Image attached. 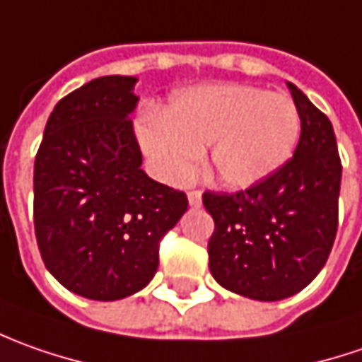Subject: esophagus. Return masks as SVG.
<instances>
[{
    "instance_id": "1",
    "label": "esophagus",
    "mask_w": 362,
    "mask_h": 362,
    "mask_svg": "<svg viewBox=\"0 0 362 362\" xmlns=\"http://www.w3.org/2000/svg\"><path fill=\"white\" fill-rule=\"evenodd\" d=\"M188 202H190V206L202 204V192L200 190H190L188 192Z\"/></svg>"
}]
</instances>
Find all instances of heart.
I'll return each instance as SVG.
<instances>
[{
    "label": "heart",
    "instance_id": "obj_1",
    "mask_svg": "<svg viewBox=\"0 0 362 362\" xmlns=\"http://www.w3.org/2000/svg\"><path fill=\"white\" fill-rule=\"evenodd\" d=\"M298 136L300 114L288 95L244 83L182 90L164 116L150 114L140 124L144 150L168 180H188L210 146L208 172L230 190L250 188L281 170Z\"/></svg>",
    "mask_w": 362,
    "mask_h": 362
}]
</instances>
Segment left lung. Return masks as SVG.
<instances>
[{
    "mask_svg": "<svg viewBox=\"0 0 362 362\" xmlns=\"http://www.w3.org/2000/svg\"><path fill=\"white\" fill-rule=\"evenodd\" d=\"M300 114L294 156L270 178L238 192L202 194L214 218L212 276L255 300L300 293L325 267L339 226L341 156L330 119L294 83Z\"/></svg>",
    "mask_w": 362,
    "mask_h": 362,
    "instance_id": "1",
    "label": "left lung"
}]
</instances>
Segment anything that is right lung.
<instances>
[{
  "mask_svg": "<svg viewBox=\"0 0 362 362\" xmlns=\"http://www.w3.org/2000/svg\"><path fill=\"white\" fill-rule=\"evenodd\" d=\"M136 78L104 76L62 98L33 164V226L45 268L71 293L118 300L154 279L160 243L188 208L148 178L130 112Z\"/></svg>",
  "mask_w": 362,
  "mask_h": 362,
  "instance_id": "right-lung-1",
  "label": "right lung"
}]
</instances>
